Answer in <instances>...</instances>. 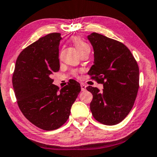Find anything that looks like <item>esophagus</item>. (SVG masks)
<instances>
[{"mask_svg": "<svg viewBox=\"0 0 157 157\" xmlns=\"http://www.w3.org/2000/svg\"><path fill=\"white\" fill-rule=\"evenodd\" d=\"M86 87H87V86H86L85 84H81V89H82V91L85 90Z\"/></svg>", "mask_w": 157, "mask_h": 157, "instance_id": "esophagus-1", "label": "esophagus"}]
</instances>
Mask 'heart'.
Segmentation results:
<instances>
[{
  "instance_id": "heart-1",
  "label": "heart",
  "mask_w": 157,
  "mask_h": 157,
  "mask_svg": "<svg viewBox=\"0 0 157 157\" xmlns=\"http://www.w3.org/2000/svg\"><path fill=\"white\" fill-rule=\"evenodd\" d=\"M73 42L80 55L82 53H84V52H89L90 53V47L82 38L77 36L73 37Z\"/></svg>"
}]
</instances>
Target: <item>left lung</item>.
I'll use <instances>...</instances> for the list:
<instances>
[{"label":"left lung","instance_id":"8db88e82","mask_svg":"<svg viewBox=\"0 0 157 157\" xmlns=\"http://www.w3.org/2000/svg\"><path fill=\"white\" fill-rule=\"evenodd\" d=\"M94 61L88 74L103 84L100 92L88 86L93 94L90 107L93 117L106 125L121 122L134 105L139 90L140 70L131 51L121 42L96 33L87 36Z\"/></svg>","mask_w":157,"mask_h":157}]
</instances>
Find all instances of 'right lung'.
Returning <instances> with one entry per match:
<instances>
[{
  "label": "right lung",
  "instance_id": "1",
  "mask_svg": "<svg viewBox=\"0 0 157 157\" xmlns=\"http://www.w3.org/2000/svg\"><path fill=\"white\" fill-rule=\"evenodd\" d=\"M60 33H50L28 46L17 57L12 84L17 105L31 123L45 131L58 129L66 122L81 91L75 80L59 88L51 76L58 72Z\"/></svg>",
  "mask_w": 157,
  "mask_h": 157
}]
</instances>
